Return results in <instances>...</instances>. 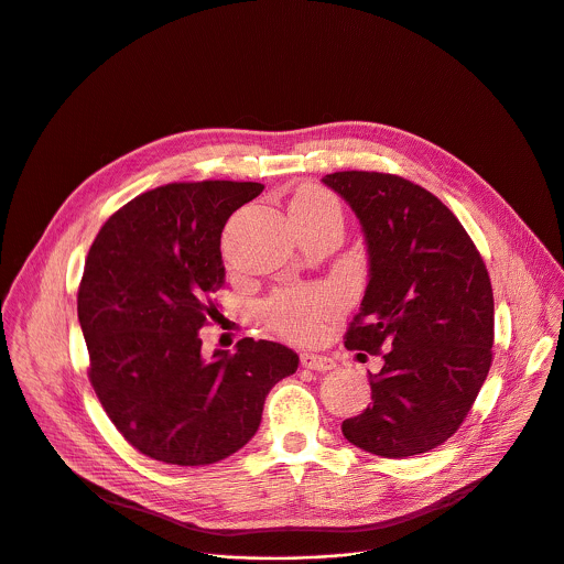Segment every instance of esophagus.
I'll use <instances>...</instances> for the list:
<instances>
[{
    "label": "esophagus",
    "instance_id": "obj_1",
    "mask_svg": "<svg viewBox=\"0 0 564 564\" xmlns=\"http://www.w3.org/2000/svg\"><path fill=\"white\" fill-rule=\"evenodd\" d=\"M301 366L307 370H318V372H326L333 370L337 364L335 359L326 357V355H314V352H303L301 355Z\"/></svg>",
    "mask_w": 564,
    "mask_h": 564
}]
</instances>
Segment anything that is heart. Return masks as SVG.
I'll return each mask as SVG.
<instances>
[{"mask_svg":"<svg viewBox=\"0 0 564 564\" xmlns=\"http://www.w3.org/2000/svg\"><path fill=\"white\" fill-rule=\"evenodd\" d=\"M290 214L301 218H339V203L324 189L305 187L292 203ZM341 294L330 285H296L274 292L261 307L265 324L279 335L294 341H312L318 337L328 318L341 312Z\"/></svg>","mask_w":564,"mask_h":564,"instance_id":"obj_1","label":"heart"}]
</instances>
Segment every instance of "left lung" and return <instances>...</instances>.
Here are the masks:
<instances>
[{"label": "left lung", "mask_w": 564, "mask_h": 564, "mask_svg": "<svg viewBox=\"0 0 564 564\" xmlns=\"http://www.w3.org/2000/svg\"><path fill=\"white\" fill-rule=\"evenodd\" d=\"M359 218L368 285L346 333L348 350L381 355L372 406L341 424L344 437L381 457L444 444L468 415L494 359V290L455 214L392 174L321 178Z\"/></svg>", "instance_id": "left-lung-1"}]
</instances>
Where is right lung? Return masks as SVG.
Instances as JSON below:
<instances>
[{
	"label": "right lung",
	"mask_w": 564,
	"mask_h": 564,
	"mask_svg": "<svg viewBox=\"0 0 564 564\" xmlns=\"http://www.w3.org/2000/svg\"><path fill=\"white\" fill-rule=\"evenodd\" d=\"M261 183H172L129 200L98 231L77 290L89 379L122 437L151 459L205 466L259 431L270 388L299 355L250 337L200 355L225 283L220 234Z\"/></svg>",
	"instance_id": "right-lung-1"
}]
</instances>
